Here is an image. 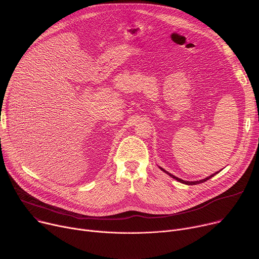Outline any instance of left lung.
<instances>
[{
  "label": "left lung",
  "mask_w": 259,
  "mask_h": 259,
  "mask_svg": "<svg viewBox=\"0 0 259 259\" xmlns=\"http://www.w3.org/2000/svg\"><path fill=\"white\" fill-rule=\"evenodd\" d=\"M164 172H166L167 174H169L171 177H173L174 180H176L177 182H180V183H183V184H185V185H189V186H192V185H197V184H201V183H204V182H206V181H208L209 178H211L212 176H214L217 173H219V172H215V173H213V174H211L210 176H208V177H206V178H204V180H202V181H198V182H186V181H183V180H181V178H178V177H175L174 175H172L171 173H169V172H167L166 170H164L163 168H161Z\"/></svg>",
  "instance_id": "1"
}]
</instances>
